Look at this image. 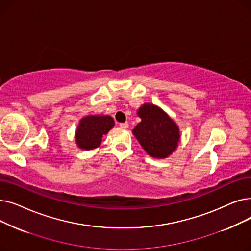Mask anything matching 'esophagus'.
<instances>
[{
  "mask_svg": "<svg viewBox=\"0 0 251 251\" xmlns=\"http://www.w3.org/2000/svg\"><path fill=\"white\" fill-rule=\"evenodd\" d=\"M119 126H120L123 129H127L129 127V124L127 122H125V123H120V125H119Z\"/></svg>",
  "mask_w": 251,
  "mask_h": 251,
  "instance_id": "esophagus-1",
  "label": "esophagus"
}]
</instances>
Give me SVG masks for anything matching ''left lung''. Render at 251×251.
<instances>
[{
	"mask_svg": "<svg viewBox=\"0 0 251 251\" xmlns=\"http://www.w3.org/2000/svg\"><path fill=\"white\" fill-rule=\"evenodd\" d=\"M141 122L132 133L143 150L152 157L165 159L178 147L179 128L162 109L151 103H144L137 111Z\"/></svg>",
	"mask_w": 251,
	"mask_h": 251,
	"instance_id": "obj_1",
	"label": "left lung"
}]
</instances>
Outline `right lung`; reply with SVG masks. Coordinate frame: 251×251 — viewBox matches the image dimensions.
<instances>
[{
	"label": "right lung",
	"mask_w": 251,
	"mask_h": 251,
	"mask_svg": "<svg viewBox=\"0 0 251 251\" xmlns=\"http://www.w3.org/2000/svg\"><path fill=\"white\" fill-rule=\"evenodd\" d=\"M115 122L110 116H86L79 121L75 139L79 149L94 150L100 146L101 138L114 127Z\"/></svg>",
	"instance_id": "obj_1"
}]
</instances>
